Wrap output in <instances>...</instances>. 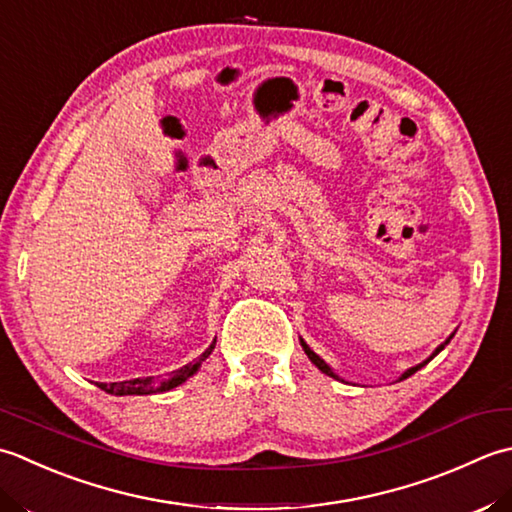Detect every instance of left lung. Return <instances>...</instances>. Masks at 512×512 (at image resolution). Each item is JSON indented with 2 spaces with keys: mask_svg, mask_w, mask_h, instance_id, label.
Segmentation results:
<instances>
[{
  "mask_svg": "<svg viewBox=\"0 0 512 512\" xmlns=\"http://www.w3.org/2000/svg\"><path fill=\"white\" fill-rule=\"evenodd\" d=\"M451 338H453V336H451ZM451 338H448L446 342H442V344H440V347H437V349L433 351V356H431L429 360H424V362H420V364H417V367H411L409 371H404V373H402V378H400V380H406V378H409V375H413L415 371H420V369L424 367V364H429V362H431V360H433V358L437 356V353H440V351H442V349L446 347V344H448V342H451ZM300 344H302V349H305V353H307V358H309L311 362H314V364H316V367H318V369H320L322 373H327V375H331V378H338V375H336V373H333V369L329 367V364H327L325 360H322L320 356H316V353L309 349V344H307L305 340H300ZM338 380H340V378H338Z\"/></svg>",
  "mask_w": 512,
  "mask_h": 512,
  "instance_id": "left-lung-1",
  "label": "left lung"
}]
</instances>
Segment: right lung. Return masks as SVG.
<instances>
[{"label": "right lung", "mask_w": 512, "mask_h": 512, "mask_svg": "<svg viewBox=\"0 0 512 512\" xmlns=\"http://www.w3.org/2000/svg\"><path fill=\"white\" fill-rule=\"evenodd\" d=\"M216 340L210 344V349H205V353L201 358H196L194 362L185 364V367L172 371L168 378L163 380H154L152 375L150 378H134V380H123V382H99V389H103L106 393L112 395H150V393H163V391H170L174 387H179L187 378H192V375L201 369V364L210 358V353L214 349Z\"/></svg>", "instance_id": "add662e5"}]
</instances>
